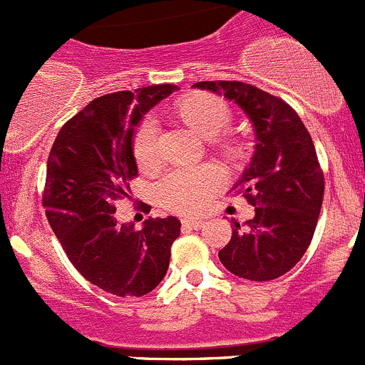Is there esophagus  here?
I'll return each mask as SVG.
<instances>
[{"label": "esophagus", "instance_id": "1", "mask_svg": "<svg viewBox=\"0 0 365 365\" xmlns=\"http://www.w3.org/2000/svg\"><path fill=\"white\" fill-rule=\"evenodd\" d=\"M202 225H205V221H202V219H195V217H185V219H182V227L193 228V230H199Z\"/></svg>", "mask_w": 365, "mask_h": 365}]
</instances>
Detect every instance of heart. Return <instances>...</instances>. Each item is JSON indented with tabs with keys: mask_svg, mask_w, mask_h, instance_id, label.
Segmentation results:
<instances>
[{
	"mask_svg": "<svg viewBox=\"0 0 365 365\" xmlns=\"http://www.w3.org/2000/svg\"><path fill=\"white\" fill-rule=\"evenodd\" d=\"M177 109L180 118L206 140L219 138L227 133L230 125V111L214 96H190L182 100ZM133 157L140 168H151L159 159V124L155 117H146L135 130ZM222 185L225 173L210 164L197 168H173L157 182L155 195L168 210L193 214L205 210Z\"/></svg>",
	"mask_w": 365,
	"mask_h": 365,
	"instance_id": "heart-1",
	"label": "heart"
}]
</instances>
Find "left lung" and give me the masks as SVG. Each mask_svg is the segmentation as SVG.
<instances>
[{
  "label": "left lung",
  "mask_w": 365,
  "mask_h": 365,
  "mask_svg": "<svg viewBox=\"0 0 365 365\" xmlns=\"http://www.w3.org/2000/svg\"><path fill=\"white\" fill-rule=\"evenodd\" d=\"M241 108L256 133L252 160L232 190L256 212L232 237L219 259L252 282L283 276L302 259L314 235L324 201V173L302 118L282 98L243 82H197Z\"/></svg>",
  "instance_id": "left-lung-1"
}]
</instances>
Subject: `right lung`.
Segmentation results:
<instances>
[{
    "instance_id": "obj_1",
    "label": "right lung",
    "mask_w": 365,
    "mask_h": 365,
    "mask_svg": "<svg viewBox=\"0 0 365 365\" xmlns=\"http://www.w3.org/2000/svg\"><path fill=\"white\" fill-rule=\"evenodd\" d=\"M173 91L177 86L163 83L98 96L63 124L51 148L45 214L74 269L109 294L153 291L180 234V221L172 215L148 217L140 230L115 219V202L130 197L137 175L135 128Z\"/></svg>"
}]
</instances>
